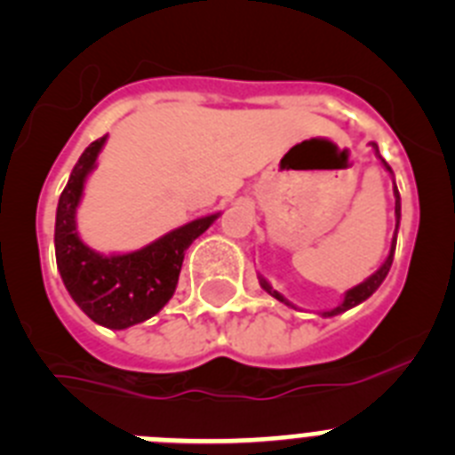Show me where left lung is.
<instances>
[{
	"mask_svg": "<svg viewBox=\"0 0 455 455\" xmlns=\"http://www.w3.org/2000/svg\"><path fill=\"white\" fill-rule=\"evenodd\" d=\"M371 146H373V150H376V155L380 156V152H378V146H376V143H371ZM380 162H383V164H385V168H387V171L392 172V168L387 166V162H385L383 156H380ZM394 198H396V207H394V212H396V230H399V219H401V198H399V188H396V184H394ZM394 248H396V232H394L392 248H389V255H387V259H385L383 267L378 268V271L373 273L371 277H367V280H364V283H360V284H357V287L348 289L347 296H344V303H341L339 307L331 309V312H325V316H335V315H339V312H347V309L355 307V305H360V303H363V300H367L369 296H371V293L376 291V289L380 287V284H383L385 277H387L389 267H392V259H394ZM259 283H262V287L267 289V291L271 293V296H275L277 300H283V303H287V300H284L283 296H280V293H277L275 289H273L271 284H268L267 280H264L262 275H259ZM287 305H289V303H287Z\"/></svg>",
	"mask_w": 455,
	"mask_h": 455,
	"instance_id": "1",
	"label": "left lung"
}]
</instances>
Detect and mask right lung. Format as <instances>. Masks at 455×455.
Instances as JSON below:
<instances>
[{
  "label": "right lung",
  "mask_w": 455,
  "mask_h": 455,
  "mask_svg": "<svg viewBox=\"0 0 455 455\" xmlns=\"http://www.w3.org/2000/svg\"><path fill=\"white\" fill-rule=\"evenodd\" d=\"M102 139L92 140L75 164L56 207V267L72 300L95 323L123 331L155 316L171 300L182 271L184 252L198 239L219 214L191 220L178 230L168 232L150 246L127 255L104 257L84 246L77 235V204L82 200L84 182L95 166Z\"/></svg>",
  "instance_id": "right-lung-1"
}]
</instances>
